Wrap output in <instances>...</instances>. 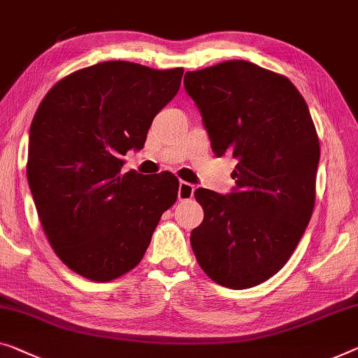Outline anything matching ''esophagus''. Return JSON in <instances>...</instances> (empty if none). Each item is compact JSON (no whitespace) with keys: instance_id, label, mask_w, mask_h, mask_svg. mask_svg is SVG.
<instances>
[{"instance_id":"34e87169","label":"esophagus","mask_w":358,"mask_h":358,"mask_svg":"<svg viewBox=\"0 0 358 358\" xmlns=\"http://www.w3.org/2000/svg\"><path fill=\"white\" fill-rule=\"evenodd\" d=\"M194 196V186L188 183V181H180L178 186V199L180 201H188Z\"/></svg>"}]
</instances>
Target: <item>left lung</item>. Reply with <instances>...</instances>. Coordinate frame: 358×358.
<instances>
[{
  "instance_id": "left-lung-1",
  "label": "left lung",
  "mask_w": 358,
  "mask_h": 358,
  "mask_svg": "<svg viewBox=\"0 0 358 358\" xmlns=\"http://www.w3.org/2000/svg\"><path fill=\"white\" fill-rule=\"evenodd\" d=\"M217 157L233 156L234 193L199 188L204 220L191 231L197 264L217 285L248 289L294 252L315 207L320 141L287 77L234 59L186 72Z\"/></svg>"
}]
</instances>
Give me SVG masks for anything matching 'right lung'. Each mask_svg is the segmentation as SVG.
Instances as JSON below:
<instances>
[{
	"instance_id": "1",
	"label": "right lung",
	"mask_w": 358,
	"mask_h": 358,
	"mask_svg": "<svg viewBox=\"0 0 358 358\" xmlns=\"http://www.w3.org/2000/svg\"><path fill=\"white\" fill-rule=\"evenodd\" d=\"M183 72L99 62L59 80L35 112L27 159L31 196L51 248L83 278L106 282L135 268L177 201L173 173H122V156L145 146Z\"/></svg>"
}]
</instances>
